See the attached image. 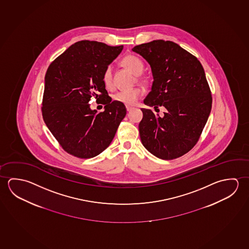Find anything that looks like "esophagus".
<instances>
[{
  "mask_svg": "<svg viewBox=\"0 0 249 249\" xmlns=\"http://www.w3.org/2000/svg\"><path fill=\"white\" fill-rule=\"evenodd\" d=\"M126 111H127V112H130V111L132 110V109H133V108H134V107H131V106H126Z\"/></svg>",
  "mask_w": 249,
  "mask_h": 249,
  "instance_id": "1",
  "label": "esophagus"
}]
</instances>
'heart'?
Segmentation results:
<instances>
[{
  "mask_svg": "<svg viewBox=\"0 0 249 249\" xmlns=\"http://www.w3.org/2000/svg\"><path fill=\"white\" fill-rule=\"evenodd\" d=\"M122 64L135 75H140L142 73L143 69H144L142 61L133 54H127L123 58ZM102 82L107 89H112L114 88L112 66H107L106 69L102 73ZM142 94V91L140 88H134L131 89L119 91L114 94L113 98L115 102H120L126 106H130L135 104V102L138 100Z\"/></svg>",
  "mask_w": 249,
  "mask_h": 249,
  "instance_id": "1",
  "label": "heart"
}]
</instances>
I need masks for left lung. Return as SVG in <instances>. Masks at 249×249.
<instances>
[{"mask_svg":"<svg viewBox=\"0 0 249 249\" xmlns=\"http://www.w3.org/2000/svg\"><path fill=\"white\" fill-rule=\"evenodd\" d=\"M132 50L150 64L153 73L152 89L144 103L155 110L166 108L161 117L142 108V142L160 159H176L196 146L211 112L212 95L203 67L173 41L156 40Z\"/></svg>","mask_w":249,"mask_h":249,"instance_id":"8db88e82","label":"left lung"}]
</instances>
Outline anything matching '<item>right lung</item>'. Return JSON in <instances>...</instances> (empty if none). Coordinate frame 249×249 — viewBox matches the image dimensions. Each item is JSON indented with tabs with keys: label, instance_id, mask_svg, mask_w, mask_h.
Returning a JSON list of instances; mask_svg holds the SVG:
<instances>
[{
	"label": "right lung",
	"instance_id": "obj_1",
	"mask_svg": "<svg viewBox=\"0 0 249 249\" xmlns=\"http://www.w3.org/2000/svg\"><path fill=\"white\" fill-rule=\"evenodd\" d=\"M95 41L70 46L49 65L45 75L42 117L64 150L78 158L100 155L110 145L126 114L124 104L112 102L102 73L123 50ZM92 97L106 105L89 108Z\"/></svg>",
	"mask_w": 249,
	"mask_h": 249
}]
</instances>
